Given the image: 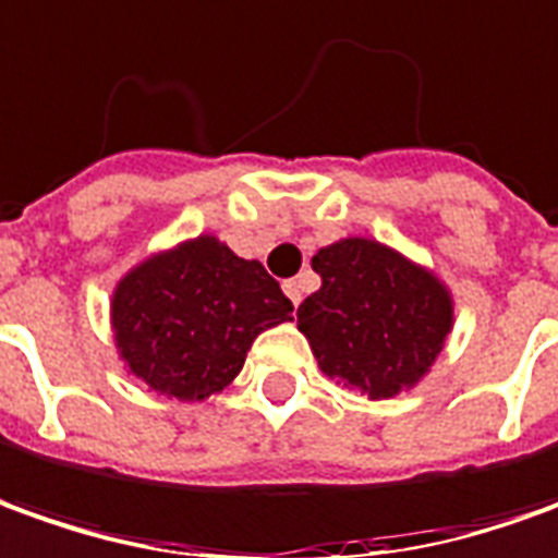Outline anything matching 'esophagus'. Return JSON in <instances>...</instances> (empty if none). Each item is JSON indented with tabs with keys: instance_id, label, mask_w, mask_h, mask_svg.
<instances>
[{
	"instance_id": "1",
	"label": "esophagus",
	"mask_w": 558,
	"mask_h": 558,
	"mask_svg": "<svg viewBox=\"0 0 558 558\" xmlns=\"http://www.w3.org/2000/svg\"><path fill=\"white\" fill-rule=\"evenodd\" d=\"M282 288H286L288 301L294 303V306H298V303L303 301V286H301V279H286V282H282Z\"/></svg>"
}]
</instances>
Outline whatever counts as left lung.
<instances>
[{
	"label": "left lung",
	"instance_id": "left-lung-1",
	"mask_svg": "<svg viewBox=\"0 0 558 558\" xmlns=\"http://www.w3.org/2000/svg\"><path fill=\"white\" fill-rule=\"evenodd\" d=\"M313 270L322 288L298 306V328L318 371L371 401L416 389L456 325L447 282L371 236L318 248Z\"/></svg>",
	"mask_w": 558,
	"mask_h": 558
}]
</instances>
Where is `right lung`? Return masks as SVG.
Returning a JSON list of instances; mask_svg holds the SVG:
<instances>
[{
    "instance_id": "add662e5",
    "label": "right lung",
    "mask_w": 558,
    "mask_h": 558,
    "mask_svg": "<svg viewBox=\"0 0 558 558\" xmlns=\"http://www.w3.org/2000/svg\"><path fill=\"white\" fill-rule=\"evenodd\" d=\"M291 313L264 264L233 255L215 233L142 257L109 303L126 374L184 403L228 389L257 333L291 322Z\"/></svg>"
}]
</instances>
